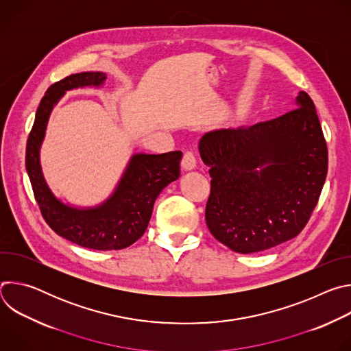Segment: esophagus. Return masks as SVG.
Instances as JSON below:
<instances>
[{
    "label": "esophagus",
    "instance_id": "obj_1",
    "mask_svg": "<svg viewBox=\"0 0 351 351\" xmlns=\"http://www.w3.org/2000/svg\"><path fill=\"white\" fill-rule=\"evenodd\" d=\"M182 167L184 171H193L197 167V160L195 156L191 152H186L182 160Z\"/></svg>",
    "mask_w": 351,
    "mask_h": 351
}]
</instances>
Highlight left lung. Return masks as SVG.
Masks as SVG:
<instances>
[{
    "label": "left lung",
    "mask_w": 351,
    "mask_h": 351,
    "mask_svg": "<svg viewBox=\"0 0 351 351\" xmlns=\"http://www.w3.org/2000/svg\"><path fill=\"white\" fill-rule=\"evenodd\" d=\"M294 104L276 119L210 130L198 141L213 178L207 226L236 253L295 237L318 203L328 148L311 97L300 91Z\"/></svg>",
    "instance_id": "left-lung-1"
}]
</instances>
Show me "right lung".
<instances>
[{
    "instance_id": "right-lung-1",
    "label": "right lung",
    "mask_w": 351,
    "mask_h": 351,
    "mask_svg": "<svg viewBox=\"0 0 351 351\" xmlns=\"http://www.w3.org/2000/svg\"><path fill=\"white\" fill-rule=\"evenodd\" d=\"M106 80L103 72H82L49 86L37 108L26 145V171L45 222L61 237L99 252L126 248L144 234L157 197L180 176L183 156L182 152L133 154L114 191L97 206H73L57 197L45 180L40 161L49 115L66 91L99 88Z\"/></svg>"
}]
</instances>
